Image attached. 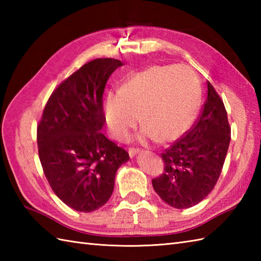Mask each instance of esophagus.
Listing matches in <instances>:
<instances>
[{
    "instance_id": "1",
    "label": "esophagus",
    "mask_w": 261,
    "mask_h": 261,
    "mask_svg": "<svg viewBox=\"0 0 261 261\" xmlns=\"http://www.w3.org/2000/svg\"><path fill=\"white\" fill-rule=\"evenodd\" d=\"M138 153H140V149H135V148L129 149V154H130L131 158H134L136 154H138Z\"/></svg>"
}]
</instances>
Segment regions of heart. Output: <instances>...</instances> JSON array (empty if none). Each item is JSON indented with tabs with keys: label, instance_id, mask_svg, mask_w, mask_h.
Instances as JSON below:
<instances>
[{
	"label": "heart",
	"instance_id": "b5f03b06",
	"mask_svg": "<svg viewBox=\"0 0 261 261\" xmlns=\"http://www.w3.org/2000/svg\"><path fill=\"white\" fill-rule=\"evenodd\" d=\"M201 105L198 81L186 66H151L127 76L118 93L110 92L103 105L110 135L125 141L143 124L138 141H173L190 130ZM141 118H139V113Z\"/></svg>",
	"mask_w": 261,
	"mask_h": 261
}]
</instances>
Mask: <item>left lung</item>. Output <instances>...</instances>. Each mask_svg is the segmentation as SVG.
<instances>
[{"label":"left lung","instance_id":"obj_1","mask_svg":"<svg viewBox=\"0 0 261 261\" xmlns=\"http://www.w3.org/2000/svg\"><path fill=\"white\" fill-rule=\"evenodd\" d=\"M231 129L222 99L207 82V98L195 126L162 153L165 171L153 190L170 206L188 208L206 197L222 170Z\"/></svg>","mask_w":261,"mask_h":261}]
</instances>
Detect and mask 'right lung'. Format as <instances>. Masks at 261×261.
Masks as SVG:
<instances>
[{
	"label": "right lung",
	"instance_id": "obj_1",
	"mask_svg": "<svg viewBox=\"0 0 261 261\" xmlns=\"http://www.w3.org/2000/svg\"><path fill=\"white\" fill-rule=\"evenodd\" d=\"M122 65L101 58L82 66L51 94L38 125L39 158L49 185L79 212H93L109 201L116 171L130 158L101 132L104 88Z\"/></svg>",
	"mask_w": 261,
	"mask_h": 261
}]
</instances>
